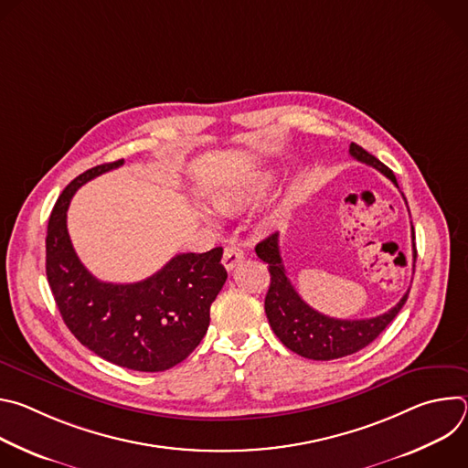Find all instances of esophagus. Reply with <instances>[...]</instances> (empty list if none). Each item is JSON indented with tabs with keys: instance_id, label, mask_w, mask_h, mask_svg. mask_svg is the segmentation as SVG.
Returning <instances> with one entry per match:
<instances>
[{
	"instance_id": "obj_1",
	"label": "esophagus",
	"mask_w": 468,
	"mask_h": 468,
	"mask_svg": "<svg viewBox=\"0 0 468 468\" xmlns=\"http://www.w3.org/2000/svg\"><path fill=\"white\" fill-rule=\"evenodd\" d=\"M242 259H244V250H242V248H239V246H235V244L226 246V250H224V257H222V264L226 266V271H228V272H229V271H233L235 266H237Z\"/></svg>"
}]
</instances>
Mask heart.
<instances>
[{"label":"heart","instance_id":"1","mask_svg":"<svg viewBox=\"0 0 468 468\" xmlns=\"http://www.w3.org/2000/svg\"><path fill=\"white\" fill-rule=\"evenodd\" d=\"M271 185L269 174H255L246 176L237 181H231L228 185L218 186L211 192V206L220 213H235L248 204L255 202L257 197L264 194V190Z\"/></svg>","mask_w":468,"mask_h":468}]
</instances>
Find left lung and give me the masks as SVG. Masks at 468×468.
<instances>
[{
	"label": "left lung",
	"mask_w": 468,
	"mask_h": 468,
	"mask_svg": "<svg viewBox=\"0 0 468 468\" xmlns=\"http://www.w3.org/2000/svg\"><path fill=\"white\" fill-rule=\"evenodd\" d=\"M350 155L361 163L374 166L398 186L392 170L385 166L381 161H378L374 155L365 152L356 143L350 144ZM411 235H413V259H417L415 229ZM255 253L259 259H262L266 264H269V272H271V287L264 298L266 318H269L276 337L289 350L307 359L329 361V359H339L363 350L394 320V316L399 313V309L404 307L410 296V291H408L402 296V300H399L392 309L374 318H363V320L331 318L309 307L292 287L291 280L287 278L282 253H280V233H272L271 237L261 240L255 246ZM413 269H415V261H413Z\"/></svg>",
	"instance_id": "obj_1"
}]
</instances>
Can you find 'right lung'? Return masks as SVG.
<instances>
[{
    "mask_svg": "<svg viewBox=\"0 0 468 468\" xmlns=\"http://www.w3.org/2000/svg\"><path fill=\"white\" fill-rule=\"evenodd\" d=\"M122 165L94 166L62 190L48 222L46 276L64 324L83 346L129 370L163 372L186 359L207 333L211 303L228 280L224 250L179 253L137 283L96 280L72 246L66 211L80 186Z\"/></svg>",
    "mask_w": 468,
    "mask_h": 468,
    "instance_id": "1",
    "label": "right lung"
}]
</instances>
